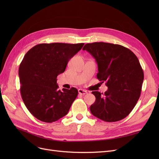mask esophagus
Masks as SVG:
<instances>
[{
  "label": "esophagus",
  "mask_w": 159,
  "mask_h": 159,
  "mask_svg": "<svg viewBox=\"0 0 159 159\" xmlns=\"http://www.w3.org/2000/svg\"><path fill=\"white\" fill-rule=\"evenodd\" d=\"M78 93L80 95H85V94H87L88 93L87 91H85V90L82 89H78Z\"/></svg>",
  "instance_id": "esophagus-1"
}]
</instances>
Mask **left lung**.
<instances>
[{
	"label": "left lung",
	"mask_w": 159,
	"mask_h": 159,
	"mask_svg": "<svg viewBox=\"0 0 159 159\" xmlns=\"http://www.w3.org/2000/svg\"><path fill=\"white\" fill-rule=\"evenodd\" d=\"M83 50L94 57L97 78L108 87L105 93L92 91L95 102L90 106L91 113L107 122L125 118L141 92L144 74L137 57L125 47L106 42L86 44Z\"/></svg>",
	"instance_id": "8db88e82"
}]
</instances>
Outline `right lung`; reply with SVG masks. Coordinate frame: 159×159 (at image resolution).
I'll use <instances>...</instances> for the list:
<instances>
[{
	"label": "right lung",
	"mask_w": 159,
	"mask_h": 159,
	"mask_svg": "<svg viewBox=\"0 0 159 159\" xmlns=\"http://www.w3.org/2000/svg\"><path fill=\"white\" fill-rule=\"evenodd\" d=\"M84 45L40 44L24 57L18 70L21 96L28 111L40 121L52 123L68 113L78 91L75 88L58 90L56 78Z\"/></svg>",
	"instance_id": "add662e5"
}]
</instances>
